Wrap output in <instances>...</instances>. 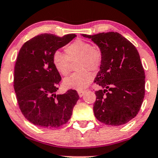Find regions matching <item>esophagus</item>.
I'll list each match as a JSON object with an SVG mask.
<instances>
[{"label": "esophagus", "mask_w": 158, "mask_h": 158, "mask_svg": "<svg viewBox=\"0 0 158 158\" xmlns=\"http://www.w3.org/2000/svg\"><path fill=\"white\" fill-rule=\"evenodd\" d=\"M85 93V90H78V94H79V96L80 97H82Z\"/></svg>", "instance_id": "esophagus-1"}]
</instances>
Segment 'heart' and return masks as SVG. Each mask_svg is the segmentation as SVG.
I'll list each match as a JSON object with an SVG mask.
<instances>
[{
	"mask_svg": "<svg viewBox=\"0 0 158 158\" xmlns=\"http://www.w3.org/2000/svg\"><path fill=\"white\" fill-rule=\"evenodd\" d=\"M64 52L65 55L59 50L52 54V62L56 71L61 76H67L70 61L77 59L76 69L79 70L64 79V87L78 90L85 89L93 80V75L89 70L96 71L102 64V50L88 41L77 40L65 47Z\"/></svg>",
	"mask_w": 158,
	"mask_h": 158,
	"instance_id": "b5f03b06",
	"label": "heart"
}]
</instances>
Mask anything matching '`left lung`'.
Masks as SVG:
<instances>
[{
    "mask_svg": "<svg viewBox=\"0 0 158 158\" xmlns=\"http://www.w3.org/2000/svg\"><path fill=\"white\" fill-rule=\"evenodd\" d=\"M102 52V62L94 82L102 90L95 92L94 112L99 122L121 126L137 116L145 96V72L135 45L118 32L90 35Z\"/></svg>",
    "mask_w": 158,
    "mask_h": 158,
    "instance_id": "1",
    "label": "left lung"
}]
</instances>
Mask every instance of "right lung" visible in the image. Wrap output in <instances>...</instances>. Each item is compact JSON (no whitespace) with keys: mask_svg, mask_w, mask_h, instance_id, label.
<instances>
[{"mask_svg":"<svg viewBox=\"0 0 158 158\" xmlns=\"http://www.w3.org/2000/svg\"><path fill=\"white\" fill-rule=\"evenodd\" d=\"M76 36L41 34L20 49L14 70V89L21 113L35 126L58 128L70 119L79 96L72 89L56 95L61 77L52 64V56Z\"/></svg>","mask_w":158,"mask_h":158,"instance_id":"1","label":"right lung"}]
</instances>
